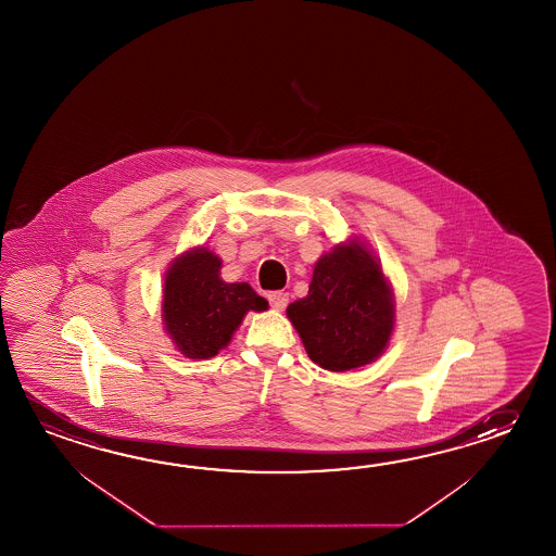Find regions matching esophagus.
<instances>
[{"label": "esophagus", "mask_w": 556, "mask_h": 556, "mask_svg": "<svg viewBox=\"0 0 556 556\" xmlns=\"http://www.w3.org/2000/svg\"><path fill=\"white\" fill-rule=\"evenodd\" d=\"M269 303H271L275 311H283L287 303H289V295L283 291H273V293H269Z\"/></svg>", "instance_id": "1"}]
</instances>
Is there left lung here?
Instances as JSON below:
<instances>
[{
	"instance_id": "8db88e82",
	"label": "left lung",
	"mask_w": 556,
	"mask_h": 556,
	"mask_svg": "<svg viewBox=\"0 0 556 556\" xmlns=\"http://www.w3.org/2000/svg\"><path fill=\"white\" fill-rule=\"evenodd\" d=\"M394 293L380 263L358 239L315 265L308 295L287 306L313 363L344 372L375 363L394 330Z\"/></svg>"
}]
</instances>
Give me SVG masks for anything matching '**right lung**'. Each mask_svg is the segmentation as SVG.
I'll use <instances>...</instances> for the list:
<instances>
[{
    "label": "right lung",
    "instance_id": "obj_1",
    "mask_svg": "<svg viewBox=\"0 0 556 556\" xmlns=\"http://www.w3.org/2000/svg\"><path fill=\"white\" fill-rule=\"evenodd\" d=\"M222 260L205 248L181 253L164 279L162 318L178 351L188 358H212L229 344L248 311H267L269 303L251 285L226 283Z\"/></svg>",
    "mask_w": 556,
    "mask_h": 556
}]
</instances>
